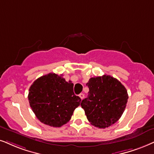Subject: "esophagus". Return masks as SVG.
Listing matches in <instances>:
<instances>
[{
    "label": "esophagus",
    "instance_id": "esophagus-1",
    "mask_svg": "<svg viewBox=\"0 0 154 154\" xmlns=\"http://www.w3.org/2000/svg\"><path fill=\"white\" fill-rule=\"evenodd\" d=\"M79 97H80V98H81V100H83L84 97H85V94H84L83 93H81V94H79Z\"/></svg>",
    "mask_w": 154,
    "mask_h": 154
}]
</instances>
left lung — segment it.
<instances>
[{"instance_id":"left-lung-1","label":"left lung","mask_w":154,"mask_h":154,"mask_svg":"<svg viewBox=\"0 0 154 154\" xmlns=\"http://www.w3.org/2000/svg\"><path fill=\"white\" fill-rule=\"evenodd\" d=\"M87 85L88 96L81 102L87 119L98 128L109 127L119 119L128 101L127 90L110 75L91 77Z\"/></svg>"}]
</instances>
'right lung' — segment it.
<instances>
[{
	"label": "right lung",
	"instance_id": "obj_1",
	"mask_svg": "<svg viewBox=\"0 0 154 154\" xmlns=\"http://www.w3.org/2000/svg\"><path fill=\"white\" fill-rule=\"evenodd\" d=\"M73 87V83L66 82L63 75L49 73L37 79L29 89L28 97L36 117L53 127L67 124L81 102Z\"/></svg>",
	"mask_w": 154,
	"mask_h": 154
}]
</instances>
